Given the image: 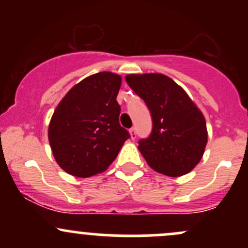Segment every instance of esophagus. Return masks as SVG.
I'll use <instances>...</instances> for the list:
<instances>
[{
    "label": "esophagus",
    "instance_id": "esophagus-1",
    "mask_svg": "<svg viewBox=\"0 0 248 248\" xmlns=\"http://www.w3.org/2000/svg\"><path fill=\"white\" fill-rule=\"evenodd\" d=\"M129 134H130V138H132V140L136 138V132H135V128H130L129 129Z\"/></svg>",
    "mask_w": 248,
    "mask_h": 248
}]
</instances>
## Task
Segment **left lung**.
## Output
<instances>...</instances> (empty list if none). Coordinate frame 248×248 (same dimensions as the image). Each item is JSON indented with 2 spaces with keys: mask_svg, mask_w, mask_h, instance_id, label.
Listing matches in <instances>:
<instances>
[{
  "mask_svg": "<svg viewBox=\"0 0 248 248\" xmlns=\"http://www.w3.org/2000/svg\"><path fill=\"white\" fill-rule=\"evenodd\" d=\"M126 81L152 113V134L139 141L148 166L170 177L191 171L207 143L206 121L201 109L183 88L162 73L127 75Z\"/></svg>",
  "mask_w": 248,
  "mask_h": 248,
  "instance_id": "1",
  "label": "left lung"
}]
</instances>
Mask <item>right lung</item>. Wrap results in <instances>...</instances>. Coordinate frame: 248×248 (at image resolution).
Returning a JSON list of instances; mask_svg holds the SVG:
<instances>
[{"mask_svg":"<svg viewBox=\"0 0 248 248\" xmlns=\"http://www.w3.org/2000/svg\"><path fill=\"white\" fill-rule=\"evenodd\" d=\"M121 76L95 73L75 85L50 120L47 136L58 166L76 177L104 172L129 138L119 124Z\"/></svg>","mask_w":248,"mask_h":248,"instance_id":"obj_1","label":"right lung"}]
</instances>
